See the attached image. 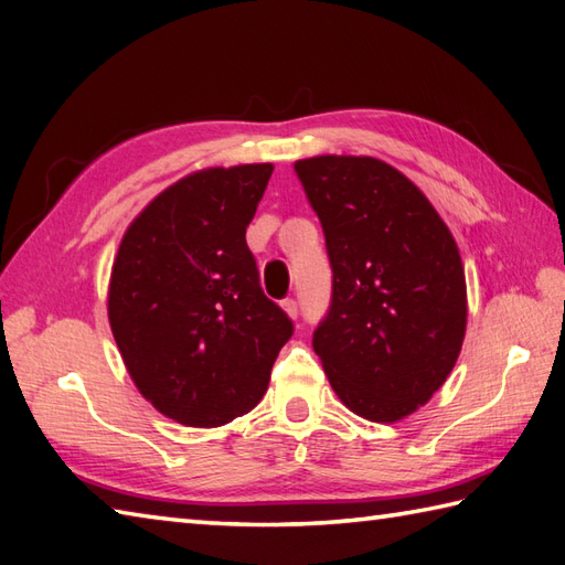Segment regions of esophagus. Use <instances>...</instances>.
<instances>
[{
  "instance_id": "34e87169",
  "label": "esophagus",
  "mask_w": 565,
  "mask_h": 565,
  "mask_svg": "<svg viewBox=\"0 0 565 565\" xmlns=\"http://www.w3.org/2000/svg\"><path fill=\"white\" fill-rule=\"evenodd\" d=\"M281 308L286 310V316H289V318L298 316V303L294 301V298H286V301H281Z\"/></svg>"
}]
</instances>
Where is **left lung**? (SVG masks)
Here are the masks:
<instances>
[{
	"label": "left lung",
	"mask_w": 565,
	"mask_h": 565,
	"mask_svg": "<svg viewBox=\"0 0 565 565\" xmlns=\"http://www.w3.org/2000/svg\"><path fill=\"white\" fill-rule=\"evenodd\" d=\"M294 167L332 267L313 350L354 415L398 423L459 359L468 316L459 247L423 191L383 160L318 154Z\"/></svg>",
	"instance_id": "obj_1"
}]
</instances>
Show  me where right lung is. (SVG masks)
Wrapping results in <instances>:
<instances>
[{
  "label": "right lung",
  "instance_id": "1",
  "mask_svg": "<svg viewBox=\"0 0 565 565\" xmlns=\"http://www.w3.org/2000/svg\"><path fill=\"white\" fill-rule=\"evenodd\" d=\"M274 164L209 167L167 186L118 245L109 326L154 411L186 427L249 413L294 326L264 296L245 231Z\"/></svg>",
  "mask_w": 565,
  "mask_h": 565
}]
</instances>
